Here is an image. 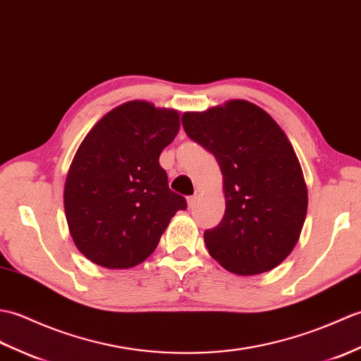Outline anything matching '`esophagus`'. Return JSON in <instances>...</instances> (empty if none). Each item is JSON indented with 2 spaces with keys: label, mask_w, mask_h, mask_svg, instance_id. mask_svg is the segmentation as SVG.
I'll list each match as a JSON object with an SVG mask.
<instances>
[{
  "label": "esophagus",
  "mask_w": 361,
  "mask_h": 361,
  "mask_svg": "<svg viewBox=\"0 0 361 361\" xmlns=\"http://www.w3.org/2000/svg\"><path fill=\"white\" fill-rule=\"evenodd\" d=\"M196 202H197V196H196V195H195V196H188V197H187L188 208H193V207L196 205Z\"/></svg>",
  "instance_id": "34e87169"
}]
</instances>
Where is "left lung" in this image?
Returning a JSON list of instances; mask_svg holds the SVG:
<instances>
[{
    "label": "left lung",
    "mask_w": 361,
    "mask_h": 361,
    "mask_svg": "<svg viewBox=\"0 0 361 361\" xmlns=\"http://www.w3.org/2000/svg\"><path fill=\"white\" fill-rule=\"evenodd\" d=\"M182 125L222 173L226 213L204 233L208 253L243 276L279 266L298 243L307 213L306 180L281 126L247 100L188 111Z\"/></svg>",
    "instance_id": "left-lung-1"
}]
</instances>
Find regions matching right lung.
<instances>
[{
    "instance_id": "add662e5",
    "label": "right lung",
    "mask_w": 361,
    "mask_h": 361,
    "mask_svg": "<svg viewBox=\"0 0 361 361\" xmlns=\"http://www.w3.org/2000/svg\"><path fill=\"white\" fill-rule=\"evenodd\" d=\"M179 111L145 100L126 102L103 116L80 143L65 182L72 241L106 269H131L156 250L182 196L168 188L159 165L179 133Z\"/></svg>"
}]
</instances>
